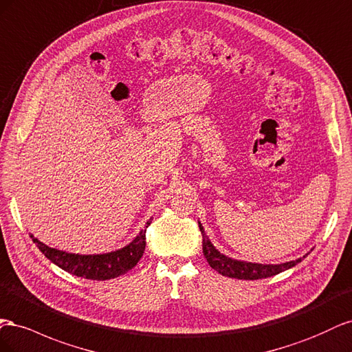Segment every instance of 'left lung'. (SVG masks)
<instances>
[{
    "instance_id": "obj_1",
    "label": "left lung",
    "mask_w": 352,
    "mask_h": 352,
    "mask_svg": "<svg viewBox=\"0 0 352 352\" xmlns=\"http://www.w3.org/2000/svg\"><path fill=\"white\" fill-rule=\"evenodd\" d=\"M200 233H202L204 237V255L208 261V264L212 267L215 271H218L219 274H223L226 277H232V278H239V280H258V278H267L271 276H276L278 273H282L285 270H289L299 264L302 258H298L295 261H289V263L283 264H255V263H246V261H239L233 259L230 256H226L224 254H221L219 250L210 243V240L208 239L205 230L202 224L199 223Z\"/></svg>"
}]
</instances>
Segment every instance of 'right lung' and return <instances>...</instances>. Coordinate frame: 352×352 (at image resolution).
Masks as SVG:
<instances>
[{
	"mask_svg": "<svg viewBox=\"0 0 352 352\" xmlns=\"http://www.w3.org/2000/svg\"><path fill=\"white\" fill-rule=\"evenodd\" d=\"M150 223L152 221L148 219L146 223V228L150 226ZM31 239L53 264L70 274L89 280H110L125 274L126 271L137 265L146 249V230H142L129 245L113 250V252L97 255L69 254L44 245L36 237H34V234H31Z\"/></svg>",
	"mask_w": 352,
	"mask_h": 352,
	"instance_id": "add662e5",
	"label": "right lung"
}]
</instances>
